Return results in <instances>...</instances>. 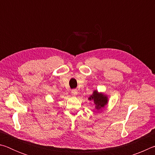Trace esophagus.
<instances>
[{"instance_id":"obj_1","label":"esophagus","mask_w":155,"mask_h":155,"mask_svg":"<svg viewBox=\"0 0 155 155\" xmlns=\"http://www.w3.org/2000/svg\"><path fill=\"white\" fill-rule=\"evenodd\" d=\"M71 93H72V94L73 96H76V95H77L78 91H77V90H72V91H71Z\"/></svg>"}]
</instances>
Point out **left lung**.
Here are the masks:
<instances>
[{
    "label": "left lung",
    "instance_id": "8db88e82",
    "mask_svg": "<svg viewBox=\"0 0 155 155\" xmlns=\"http://www.w3.org/2000/svg\"><path fill=\"white\" fill-rule=\"evenodd\" d=\"M89 99L93 100L95 104L96 109L100 110L102 109V108L104 107V106L107 104V97L104 95L103 94H99L98 91H94L92 95H91Z\"/></svg>",
    "mask_w": 155,
    "mask_h": 155
}]
</instances>
